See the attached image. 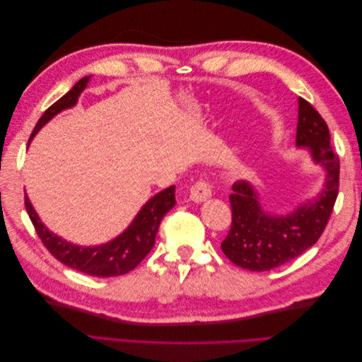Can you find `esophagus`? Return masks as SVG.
I'll use <instances>...</instances> for the list:
<instances>
[{"instance_id":"esophagus-1","label":"esophagus","mask_w":362,"mask_h":362,"mask_svg":"<svg viewBox=\"0 0 362 362\" xmlns=\"http://www.w3.org/2000/svg\"><path fill=\"white\" fill-rule=\"evenodd\" d=\"M211 196V187L205 180L196 181L190 189V199L194 202H204Z\"/></svg>"}]
</instances>
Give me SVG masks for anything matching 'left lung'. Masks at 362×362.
Segmentation results:
<instances>
[{
	"label": "left lung",
	"mask_w": 362,
	"mask_h": 362,
	"mask_svg": "<svg viewBox=\"0 0 362 362\" xmlns=\"http://www.w3.org/2000/svg\"><path fill=\"white\" fill-rule=\"evenodd\" d=\"M296 145L308 148L314 163L326 170L323 190L287 216L262 210L257 192L246 181L233 184L229 204L233 221L222 250L235 266L252 272L276 269L317 243L329 221L339 187V160L331 145L327 124L320 113L299 98Z\"/></svg>",
	"instance_id": "obj_1"
}]
</instances>
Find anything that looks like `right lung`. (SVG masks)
<instances>
[{
  "label": "right lung",
  "instance_id": "1",
  "mask_svg": "<svg viewBox=\"0 0 362 362\" xmlns=\"http://www.w3.org/2000/svg\"><path fill=\"white\" fill-rule=\"evenodd\" d=\"M87 81H89V76H84L66 95H63L59 101L47 108L45 113L37 120L35 129H33L30 140L52 116H56L64 108L75 105L80 93L87 86ZM175 204H177V201H175V185H172V187L164 189L154 198L149 199L136 216L133 223L128 226L127 231L112 240V242L101 246L83 247L64 242L60 237L49 233L48 228L40 222L39 216L25 194V210L30 216V221L49 254L63 262L64 266L98 278L120 276L136 269L141 259L154 247L161 218L172 210Z\"/></svg>",
  "mask_w": 362,
  "mask_h": 362
}]
</instances>
